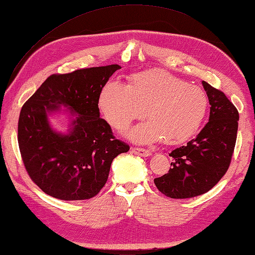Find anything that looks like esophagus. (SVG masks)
<instances>
[{
    "instance_id": "34e87169",
    "label": "esophagus",
    "mask_w": 255,
    "mask_h": 255,
    "mask_svg": "<svg viewBox=\"0 0 255 255\" xmlns=\"http://www.w3.org/2000/svg\"><path fill=\"white\" fill-rule=\"evenodd\" d=\"M132 151L135 154H137V156H140V157H149V156H151V151L150 150H147V149L132 148Z\"/></svg>"
}]
</instances>
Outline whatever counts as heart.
Masks as SVG:
<instances>
[{
    "label": "heart",
    "mask_w": 255,
    "mask_h": 255,
    "mask_svg": "<svg viewBox=\"0 0 255 255\" xmlns=\"http://www.w3.org/2000/svg\"><path fill=\"white\" fill-rule=\"evenodd\" d=\"M98 107L118 131L147 114L150 119L127 134L136 144H151L163 138L167 144H179L200 129L209 110V97L199 86L153 69L133 74L128 85L108 81L99 93Z\"/></svg>",
    "instance_id": "b5f03b06"
}]
</instances>
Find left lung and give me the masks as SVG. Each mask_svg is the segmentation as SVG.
Wrapping results in <instances>:
<instances>
[{
	"mask_svg": "<svg viewBox=\"0 0 255 255\" xmlns=\"http://www.w3.org/2000/svg\"><path fill=\"white\" fill-rule=\"evenodd\" d=\"M209 97L210 117L201 132L170 153L169 173L154 178L159 191L172 199L206 194L220 182L231 163L237 138L239 114L224 93L202 81Z\"/></svg>",
	"mask_w": 255,
	"mask_h": 255,
	"instance_id": "1",
	"label": "left lung"
}]
</instances>
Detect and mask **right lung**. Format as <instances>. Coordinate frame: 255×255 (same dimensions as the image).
Wrapping results in <instances>:
<instances>
[{
  "label": "right lung",
  "instance_id": "obj_1",
  "mask_svg": "<svg viewBox=\"0 0 255 255\" xmlns=\"http://www.w3.org/2000/svg\"><path fill=\"white\" fill-rule=\"evenodd\" d=\"M119 65L93 67L48 77L23 105L18 144L31 179L60 200H86L106 184L113 160L128 145L115 138L99 118L98 96ZM68 117L67 131H57L49 118Z\"/></svg>",
  "mask_w": 255,
  "mask_h": 255
}]
</instances>
